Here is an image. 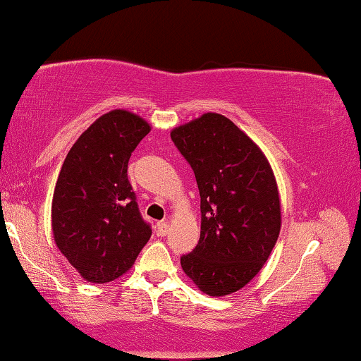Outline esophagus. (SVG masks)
Listing matches in <instances>:
<instances>
[{"label": "esophagus", "instance_id": "1", "mask_svg": "<svg viewBox=\"0 0 361 361\" xmlns=\"http://www.w3.org/2000/svg\"><path fill=\"white\" fill-rule=\"evenodd\" d=\"M168 231H169V224L166 221H159L158 224H156V234H158V236L163 238L168 234Z\"/></svg>", "mask_w": 361, "mask_h": 361}]
</instances>
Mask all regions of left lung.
I'll return each instance as SVG.
<instances>
[{"instance_id": "obj_1", "label": "left lung", "mask_w": 361, "mask_h": 361, "mask_svg": "<svg viewBox=\"0 0 361 361\" xmlns=\"http://www.w3.org/2000/svg\"><path fill=\"white\" fill-rule=\"evenodd\" d=\"M171 138L200 192V239L180 257L182 270L203 293L231 295L259 274L279 239L274 171L259 146L219 114L180 125Z\"/></svg>"}]
</instances>
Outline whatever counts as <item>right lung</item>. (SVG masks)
I'll return each instance as SVG.
<instances>
[{
    "label": "right lung",
    "instance_id": "obj_1",
    "mask_svg": "<svg viewBox=\"0 0 361 361\" xmlns=\"http://www.w3.org/2000/svg\"><path fill=\"white\" fill-rule=\"evenodd\" d=\"M149 130L146 120L128 111L104 114L61 166L51 231L60 252L92 283L122 276L151 238L127 176L130 156Z\"/></svg>",
    "mask_w": 361,
    "mask_h": 361
}]
</instances>
